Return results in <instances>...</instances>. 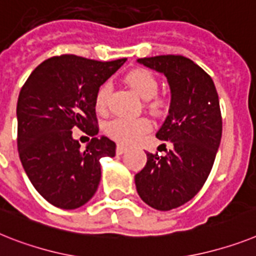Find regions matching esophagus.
Segmentation results:
<instances>
[{
    "instance_id": "1",
    "label": "esophagus",
    "mask_w": 256,
    "mask_h": 256,
    "mask_svg": "<svg viewBox=\"0 0 256 256\" xmlns=\"http://www.w3.org/2000/svg\"><path fill=\"white\" fill-rule=\"evenodd\" d=\"M126 151H128V147H126V146H124V144H118L117 150H116L117 154H124Z\"/></svg>"
}]
</instances>
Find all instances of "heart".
<instances>
[{
    "label": "heart",
    "mask_w": 256,
    "mask_h": 256,
    "mask_svg": "<svg viewBox=\"0 0 256 256\" xmlns=\"http://www.w3.org/2000/svg\"><path fill=\"white\" fill-rule=\"evenodd\" d=\"M126 83L132 91L143 100H148V106L154 112H158L162 106L160 98H154L158 94V83L154 75L148 70H134L128 72L124 78ZM112 94V84L109 82L104 83L100 87L96 95V109L98 112H104L108 106L109 98ZM151 124L146 118H136V120H128V118H114L106 124V132L114 140L132 144L150 132Z\"/></svg>",
    "instance_id": "heart-1"
}]
</instances>
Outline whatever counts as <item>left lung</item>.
<instances>
[{
	"label": "left lung",
	"instance_id": "8db88e82",
	"mask_svg": "<svg viewBox=\"0 0 256 256\" xmlns=\"http://www.w3.org/2000/svg\"><path fill=\"white\" fill-rule=\"evenodd\" d=\"M138 62L166 76L170 106L156 136L172 142V150L165 156L148 152L135 186L146 204L170 211L191 200L210 176L222 132L218 95L211 76L184 56Z\"/></svg>",
	"mask_w": 256,
	"mask_h": 256
}]
</instances>
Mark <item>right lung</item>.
I'll return each instance as SVG.
<instances>
[{
	"mask_svg": "<svg viewBox=\"0 0 256 256\" xmlns=\"http://www.w3.org/2000/svg\"><path fill=\"white\" fill-rule=\"evenodd\" d=\"M126 62L64 54L45 60L31 72L16 104L18 151L26 174L54 207L75 210L94 195L102 178V158H113L116 143L96 138V95ZM74 127L92 136L84 150Z\"/></svg>",
	"mask_w": 256,
	"mask_h": 256,
	"instance_id": "1",
	"label": "right lung"
}]
</instances>
